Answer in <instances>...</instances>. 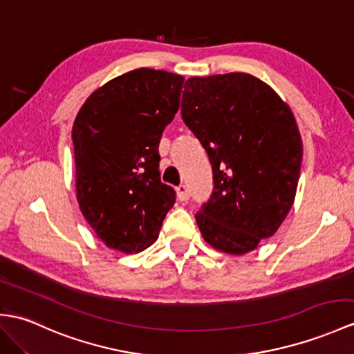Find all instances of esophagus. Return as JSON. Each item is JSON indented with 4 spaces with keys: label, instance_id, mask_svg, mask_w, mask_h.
<instances>
[{
    "label": "esophagus",
    "instance_id": "obj_1",
    "mask_svg": "<svg viewBox=\"0 0 354 354\" xmlns=\"http://www.w3.org/2000/svg\"><path fill=\"white\" fill-rule=\"evenodd\" d=\"M176 196H178V201L180 202H187L188 197H190V193H188V188L187 185L180 184L179 187H176Z\"/></svg>",
    "mask_w": 354,
    "mask_h": 354
}]
</instances>
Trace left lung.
Listing matches in <instances>:
<instances>
[{
	"label": "left lung",
	"instance_id": "8db88e82",
	"mask_svg": "<svg viewBox=\"0 0 354 354\" xmlns=\"http://www.w3.org/2000/svg\"><path fill=\"white\" fill-rule=\"evenodd\" d=\"M183 119L208 152L211 199L196 214L216 250L244 254L274 235L297 192L303 145L290 105L244 72L185 81Z\"/></svg>",
	"mask_w": 354,
	"mask_h": 354
}]
</instances>
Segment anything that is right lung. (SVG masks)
I'll use <instances>...</instances> for the list:
<instances>
[{
    "label": "right lung",
    "mask_w": 354,
    "mask_h": 354,
    "mask_svg": "<svg viewBox=\"0 0 354 354\" xmlns=\"http://www.w3.org/2000/svg\"><path fill=\"white\" fill-rule=\"evenodd\" d=\"M185 78L134 69L90 95L72 127L80 209L106 248L138 253L157 241L175 190L161 183L158 145Z\"/></svg>",
    "instance_id": "add662e5"
}]
</instances>
